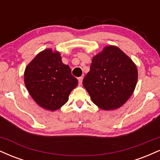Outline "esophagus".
Listing matches in <instances>:
<instances>
[{"label": "esophagus", "instance_id": "obj_1", "mask_svg": "<svg viewBox=\"0 0 160 160\" xmlns=\"http://www.w3.org/2000/svg\"><path fill=\"white\" fill-rule=\"evenodd\" d=\"M82 77H80V78H78V82H79V85H81L82 84Z\"/></svg>", "mask_w": 160, "mask_h": 160}]
</instances>
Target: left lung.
<instances>
[{"mask_svg": "<svg viewBox=\"0 0 160 160\" xmlns=\"http://www.w3.org/2000/svg\"><path fill=\"white\" fill-rule=\"evenodd\" d=\"M138 80L136 65L114 46L93 57L90 71L82 80L93 103L103 110L121 107L133 93Z\"/></svg>", "mask_w": 160, "mask_h": 160, "instance_id": "left-lung-1", "label": "left lung"}]
</instances>
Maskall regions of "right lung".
<instances>
[{
    "mask_svg": "<svg viewBox=\"0 0 160 160\" xmlns=\"http://www.w3.org/2000/svg\"><path fill=\"white\" fill-rule=\"evenodd\" d=\"M24 80L29 94L40 107L56 111L68 102L78 81L57 51L47 49L37 55L25 68Z\"/></svg>",
    "mask_w": 160,
    "mask_h": 160,
    "instance_id": "add662e5",
    "label": "right lung"
}]
</instances>
